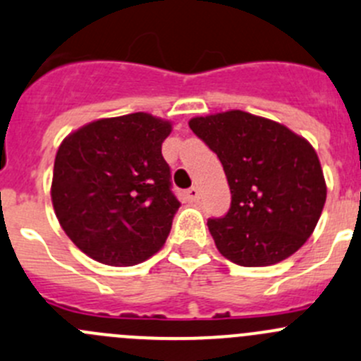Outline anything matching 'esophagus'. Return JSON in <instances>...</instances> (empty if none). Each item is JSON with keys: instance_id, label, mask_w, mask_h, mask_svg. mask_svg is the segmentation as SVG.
<instances>
[{"instance_id": "1", "label": "esophagus", "mask_w": 361, "mask_h": 361, "mask_svg": "<svg viewBox=\"0 0 361 361\" xmlns=\"http://www.w3.org/2000/svg\"><path fill=\"white\" fill-rule=\"evenodd\" d=\"M187 199L190 202H195L199 199V188L197 187H192V188H188L187 190Z\"/></svg>"}]
</instances>
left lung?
I'll return each instance as SVG.
<instances>
[{
    "instance_id": "left-lung-1",
    "label": "left lung",
    "mask_w": 361,
    "mask_h": 361,
    "mask_svg": "<svg viewBox=\"0 0 361 361\" xmlns=\"http://www.w3.org/2000/svg\"><path fill=\"white\" fill-rule=\"evenodd\" d=\"M188 125L216 153L231 188L229 212L208 220L220 254L240 266H269L295 254L326 201L310 142L245 111L192 118Z\"/></svg>"
}]
</instances>
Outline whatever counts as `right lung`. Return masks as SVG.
Returning <instances> with one entry per match:
<instances>
[{"label": "right lung", "mask_w": 361, "mask_h": 361, "mask_svg": "<svg viewBox=\"0 0 361 361\" xmlns=\"http://www.w3.org/2000/svg\"><path fill=\"white\" fill-rule=\"evenodd\" d=\"M171 123L148 113L84 125L59 145L51 197L77 248L109 266H134L160 250L180 201L162 142Z\"/></svg>", "instance_id": "right-lung-1"}]
</instances>
